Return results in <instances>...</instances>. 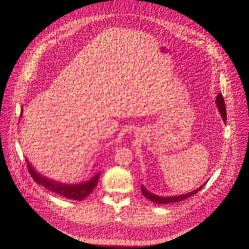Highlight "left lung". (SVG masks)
<instances>
[{"label": "left lung", "instance_id": "obj_1", "mask_svg": "<svg viewBox=\"0 0 249 249\" xmlns=\"http://www.w3.org/2000/svg\"><path fill=\"white\" fill-rule=\"evenodd\" d=\"M216 103H217V106H218V109L219 111L221 112V115L223 117V120L225 122H227V110H226V104H225V100H224V97H223V94L222 93H219L217 95V98H216ZM206 184V183H205ZM203 184L201 187H199L198 189L192 191V192H189V193H186V194H183V195H178V196H170V197H163V196H158V195H155L151 192H149L144 186L141 187V191L142 193H143V195L151 200L152 202L156 203V204H170V203H175V202H180V201H183L191 196H193L194 194H196L198 191H200L203 186L205 185Z\"/></svg>", "mask_w": 249, "mask_h": 249}]
</instances>
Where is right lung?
<instances>
[{
  "mask_svg": "<svg viewBox=\"0 0 249 249\" xmlns=\"http://www.w3.org/2000/svg\"><path fill=\"white\" fill-rule=\"evenodd\" d=\"M21 112H22V109H21ZM25 160L27 162L28 171L31 177H33V180L35 182L42 185L48 190L56 194H59L65 198H68L70 200L82 201L87 196H89L91 193V191L95 188L99 178V175H100V172H98L89 180H87L80 184H63L61 182H57L55 180L49 179L47 177L41 175L40 173H38L36 170H35V168H33L30 162L27 161V160Z\"/></svg>",
  "mask_w": 249,
  "mask_h": 249,
  "instance_id": "1",
  "label": "right lung"
}]
</instances>
